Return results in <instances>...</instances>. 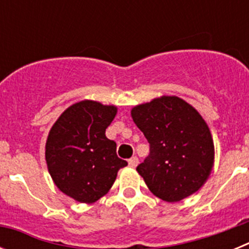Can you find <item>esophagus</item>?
I'll return each mask as SVG.
<instances>
[{"label":"esophagus","mask_w":249,"mask_h":249,"mask_svg":"<svg viewBox=\"0 0 249 249\" xmlns=\"http://www.w3.org/2000/svg\"><path fill=\"white\" fill-rule=\"evenodd\" d=\"M128 164L131 167H136L138 164V158L136 157V156H135V157L129 158V160H128Z\"/></svg>","instance_id":"1"}]
</instances>
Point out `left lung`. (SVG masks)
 <instances>
[{
  "label": "left lung",
  "instance_id": "8db88e82",
  "mask_svg": "<svg viewBox=\"0 0 249 249\" xmlns=\"http://www.w3.org/2000/svg\"><path fill=\"white\" fill-rule=\"evenodd\" d=\"M131 116L149 143L137 166L147 187L166 202L182 201L208 179L214 160L212 135L197 109L176 96L133 107Z\"/></svg>",
  "mask_w": 249,
  "mask_h": 249
}]
</instances>
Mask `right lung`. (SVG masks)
Returning <instances> with one entry per match:
<instances>
[{
  "mask_svg": "<svg viewBox=\"0 0 249 249\" xmlns=\"http://www.w3.org/2000/svg\"><path fill=\"white\" fill-rule=\"evenodd\" d=\"M117 113L116 106L85 100L70 106L48 133L46 162L54 184L81 203H93L111 190L118 169L116 142L106 128Z\"/></svg>",
  "mask_w": 249,
  "mask_h": 249,
  "instance_id": "add662e5",
  "label": "right lung"
}]
</instances>
